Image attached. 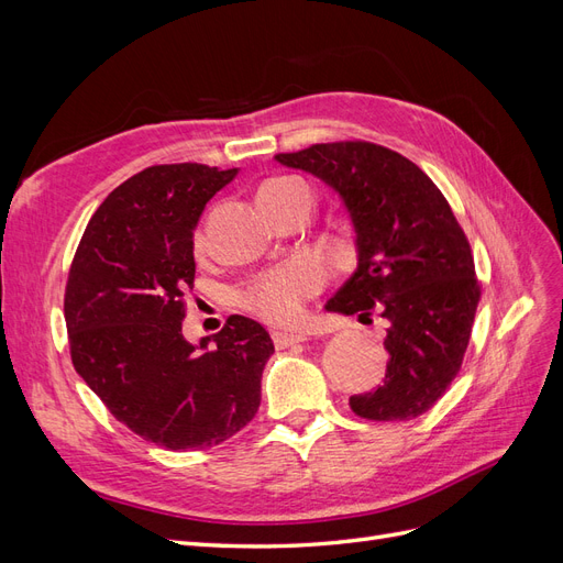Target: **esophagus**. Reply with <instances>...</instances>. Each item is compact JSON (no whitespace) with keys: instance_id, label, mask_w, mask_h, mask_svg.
Instances as JSON below:
<instances>
[{"instance_id":"obj_1","label":"esophagus","mask_w":563,"mask_h":563,"mask_svg":"<svg viewBox=\"0 0 563 563\" xmlns=\"http://www.w3.org/2000/svg\"><path fill=\"white\" fill-rule=\"evenodd\" d=\"M272 340H275V347L277 350H286L291 345H298L305 340V335H298V333H286V331H272Z\"/></svg>"}]
</instances>
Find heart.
I'll list each match as a JSON object with an SVG mask.
<instances>
[{"instance_id": "1", "label": "heart", "mask_w": 563, "mask_h": 563, "mask_svg": "<svg viewBox=\"0 0 563 563\" xmlns=\"http://www.w3.org/2000/svg\"><path fill=\"white\" fill-rule=\"evenodd\" d=\"M298 195H310L308 185L300 178H269L261 185L258 201L265 209H275L279 203ZM323 282V269L314 258H298L284 267L269 269L255 277L242 288L240 302L253 314L267 321L286 323L296 319L302 300L314 294Z\"/></svg>"}]
</instances>
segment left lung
<instances>
[{"label": "left lung", "instance_id": "8db88e82", "mask_svg": "<svg viewBox=\"0 0 563 563\" xmlns=\"http://www.w3.org/2000/svg\"><path fill=\"white\" fill-rule=\"evenodd\" d=\"M312 174L343 201L356 269L329 312L387 319L385 380L350 397L356 416L411 420L444 395L470 343L479 282L470 242L428 174L383 145L321 143L275 157Z\"/></svg>", "mask_w": 563, "mask_h": 563}]
</instances>
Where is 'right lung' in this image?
<instances>
[{"mask_svg": "<svg viewBox=\"0 0 563 563\" xmlns=\"http://www.w3.org/2000/svg\"><path fill=\"white\" fill-rule=\"evenodd\" d=\"M240 168L162 164L106 197L65 288L75 371L131 432L168 451L223 444L261 406L269 333L232 314L211 340L183 335L195 230Z\"/></svg>", "mask_w": 563, "mask_h": 563, "instance_id": "1", "label": "right lung"}]
</instances>
